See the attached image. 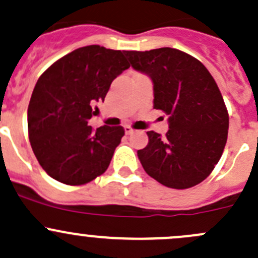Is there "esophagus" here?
<instances>
[{
  "label": "esophagus",
  "instance_id": "esophagus-1",
  "mask_svg": "<svg viewBox=\"0 0 258 258\" xmlns=\"http://www.w3.org/2000/svg\"><path fill=\"white\" fill-rule=\"evenodd\" d=\"M132 132H134V130H132L131 127H130V126H124V134H126V135H131Z\"/></svg>",
  "mask_w": 258,
  "mask_h": 258
}]
</instances>
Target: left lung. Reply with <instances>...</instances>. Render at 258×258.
<instances>
[{
	"label": "left lung",
	"instance_id": "obj_1",
	"mask_svg": "<svg viewBox=\"0 0 258 258\" xmlns=\"http://www.w3.org/2000/svg\"><path fill=\"white\" fill-rule=\"evenodd\" d=\"M136 71L153 83V107L168 114L166 136L148 131L137 151L148 176L163 186L184 189L204 181L222 156L228 113L209 70L176 48L124 51Z\"/></svg>",
	"mask_w": 258,
	"mask_h": 258
}]
</instances>
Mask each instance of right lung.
<instances>
[{
  "label": "right lung",
  "instance_id": "add662e5",
  "mask_svg": "<svg viewBox=\"0 0 258 258\" xmlns=\"http://www.w3.org/2000/svg\"><path fill=\"white\" fill-rule=\"evenodd\" d=\"M130 67L124 51L98 45L72 51L48 67L36 83L27 111L28 137L41 167L64 184L79 186L107 170L123 127H98L97 113L112 81Z\"/></svg>",
  "mask_w": 258,
  "mask_h": 258
}]
</instances>
